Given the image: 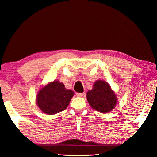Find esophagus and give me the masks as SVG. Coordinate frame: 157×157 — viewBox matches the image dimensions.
I'll use <instances>...</instances> for the list:
<instances>
[{
    "label": "esophagus",
    "mask_w": 157,
    "mask_h": 157,
    "mask_svg": "<svg viewBox=\"0 0 157 157\" xmlns=\"http://www.w3.org/2000/svg\"><path fill=\"white\" fill-rule=\"evenodd\" d=\"M85 95V93H77L76 95L78 97H83Z\"/></svg>",
    "instance_id": "obj_1"
}]
</instances>
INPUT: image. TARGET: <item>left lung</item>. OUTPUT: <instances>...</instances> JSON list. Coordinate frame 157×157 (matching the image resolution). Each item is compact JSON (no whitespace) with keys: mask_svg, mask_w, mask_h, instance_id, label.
<instances>
[{"mask_svg":"<svg viewBox=\"0 0 157 157\" xmlns=\"http://www.w3.org/2000/svg\"><path fill=\"white\" fill-rule=\"evenodd\" d=\"M86 98L93 109L103 113L113 109L117 102L114 92L109 84L103 80L95 82L93 89L87 92Z\"/></svg>","mask_w":157,"mask_h":157,"instance_id":"obj_1","label":"left lung"}]
</instances>
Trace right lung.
<instances>
[{
  "mask_svg": "<svg viewBox=\"0 0 157 157\" xmlns=\"http://www.w3.org/2000/svg\"><path fill=\"white\" fill-rule=\"evenodd\" d=\"M73 95L74 92L66 89L62 82L55 81L39 91L36 104L43 112L53 115L65 110Z\"/></svg>",
  "mask_w": 157,
  "mask_h": 157,
  "instance_id": "right-lung-1",
  "label": "right lung"
}]
</instances>
